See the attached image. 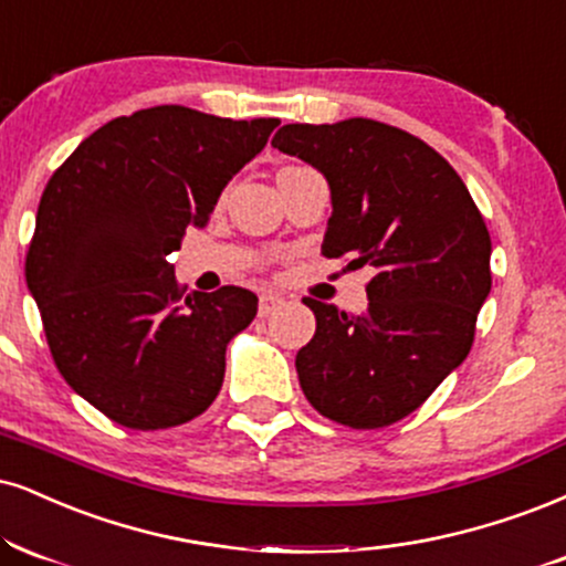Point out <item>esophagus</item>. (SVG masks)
Masks as SVG:
<instances>
[{
    "label": "esophagus",
    "mask_w": 566,
    "mask_h": 566,
    "mask_svg": "<svg viewBox=\"0 0 566 566\" xmlns=\"http://www.w3.org/2000/svg\"><path fill=\"white\" fill-rule=\"evenodd\" d=\"M282 303H284V301H282V297H279V295H271V292H263L261 301H258V313H261V316H269V313H274Z\"/></svg>",
    "instance_id": "34e87169"
}]
</instances>
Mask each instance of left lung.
Wrapping results in <instances>:
<instances>
[{
  "label": "left lung",
  "mask_w": 566,
  "mask_h": 566,
  "mask_svg": "<svg viewBox=\"0 0 566 566\" xmlns=\"http://www.w3.org/2000/svg\"><path fill=\"white\" fill-rule=\"evenodd\" d=\"M271 145L329 181L322 253L374 269L360 316L303 297L316 316L295 358L305 398L353 430L395 424L472 350L493 284L485 218L451 163L403 128L287 124Z\"/></svg>",
  "instance_id": "obj_1"
}]
</instances>
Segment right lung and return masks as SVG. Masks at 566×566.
Returning a JSON list of instances; mask_svg holds the SVG:
<instances>
[{"label": "right lung", "instance_id": "1", "mask_svg": "<svg viewBox=\"0 0 566 566\" xmlns=\"http://www.w3.org/2000/svg\"><path fill=\"white\" fill-rule=\"evenodd\" d=\"M276 126L147 107L86 136L46 181L25 282L57 371L115 424L179 427L221 390L227 345L255 318L258 297L187 295L168 255L189 227H206Z\"/></svg>", "mask_w": 566, "mask_h": 566}]
</instances>
